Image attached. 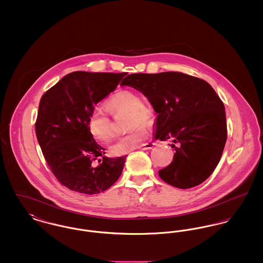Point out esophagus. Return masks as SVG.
Here are the masks:
<instances>
[{"mask_svg":"<svg viewBox=\"0 0 263 263\" xmlns=\"http://www.w3.org/2000/svg\"><path fill=\"white\" fill-rule=\"evenodd\" d=\"M153 146H154V143L148 142V143H145V144H142V145L139 146L138 148H139V149H142V150H149V149H151Z\"/></svg>","mask_w":263,"mask_h":263,"instance_id":"1","label":"esophagus"}]
</instances>
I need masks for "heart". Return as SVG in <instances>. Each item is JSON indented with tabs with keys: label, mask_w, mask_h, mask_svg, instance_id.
Returning <instances> with one entry per match:
<instances>
[{
	"label": "heart",
	"mask_w": 263,
	"mask_h": 263,
	"mask_svg": "<svg viewBox=\"0 0 263 263\" xmlns=\"http://www.w3.org/2000/svg\"><path fill=\"white\" fill-rule=\"evenodd\" d=\"M106 107L112 114L130 112V127L134 128L111 146V152L114 155L126 154L145 140L148 132L143 123H149L152 114L143 106L142 99L137 93L130 90H120L109 98ZM88 130L92 138L102 143L109 142L114 136L112 122L107 113L101 109L92 111L89 115Z\"/></svg>",
	"instance_id": "obj_1"
}]
</instances>
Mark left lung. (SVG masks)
I'll list each match as a JSON object with an SVG mask.
<instances>
[{
    "label": "left lung",
    "mask_w": 263,
    "mask_h": 263,
    "mask_svg": "<svg viewBox=\"0 0 263 263\" xmlns=\"http://www.w3.org/2000/svg\"><path fill=\"white\" fill-rule=\"evenodd\" d=\"M121 86L141 91L157 114L154 138L173 140V162L158 175L178 189L201 184L218 165L227 140L225 107L205 81L182 72L133 73Z\"/></svg>",
    "instance_id": "1"
}]
</instances>
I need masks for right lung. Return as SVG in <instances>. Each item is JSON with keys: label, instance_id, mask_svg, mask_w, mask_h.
I'll return each mask as SVG.
<instances>
[{"label": "right lung", "instance_id": "add662e5", "mask_svg": "<svg viewBox=\"0 0 263 263\" xmlns=\"http://www.w3.org/2000/svg\"><path fill=\"white\" fill-rule=\"evenodd\" d=\"M126 72L73 71L41 98L35 124L44 158L61 184L86 195L112 186L123 172L126 156H105L88 130L95 106L117 88Z\"/></svg>", "mask_w": 263, "mask_h": 263}]
</instances>
